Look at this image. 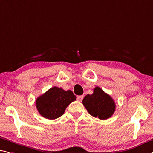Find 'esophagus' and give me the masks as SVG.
Segmentation results:
<instances>
[{
  "mask_svg": "<svg viewBox=\"0 0 153 153\" xmlns=\"http://www.w3.org/2000/svg\"><path fill=\"white\" fill-rule=\"evenodd\" d=\"M84 98V96L83 95H79V96H77V100L78 101H82V99Z\"/></svg>",
  "mask_w": 153,
  "mask_h": 153,
  "instance_id": "obj_1",
  "label": "esophagus"
}]
</instances>
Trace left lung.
<instances>
[{
  "label": "left lung",
  "instance_id": "left-lung-1",
  "mask_svg": "<svg viewBox=\"0 0 153 153\" xmlns=\"http://www.w3.org/2000/svg\"><path fill=\"white\" fill-rule=\"evenodd\" d=\"M82 103L90 114L101 120L110 118L116 109L114 99L98 86L94 88L93 94L84 97Z\"/></svg>",
  "mask_w": 153,
  "mask_h": 153
}]
</instances>
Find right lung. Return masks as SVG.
I'll return each mask as SVG.
<instances>
[{
  "mask_svg": "<svg viewBox=\"0 0 153 153\" xmlns=\"http://www.w3.org/2000/svg\"><path fill=\"white\" fill-rule=\"evenodd\" d=\"M76 98L70 90L54 86L37 99L36 108L43 117L54 120L63 114L67 106Z\"/></svg>",
  "mask_w": 153,
  "mask_h": 153,
  "instance_id": "obj_1",
  "label": "right lung"
}]
</instances>
